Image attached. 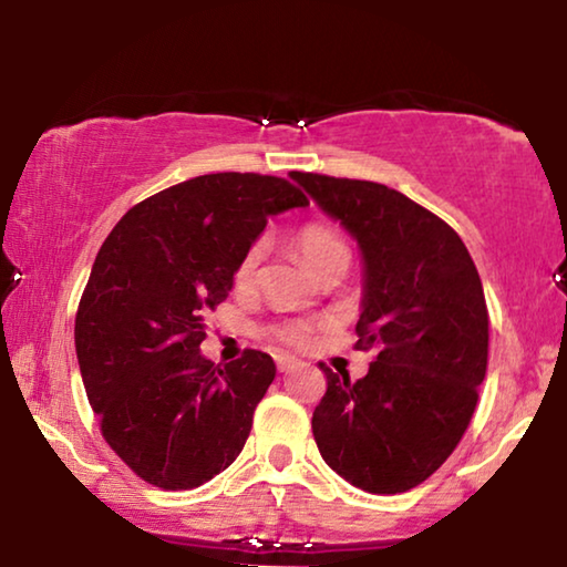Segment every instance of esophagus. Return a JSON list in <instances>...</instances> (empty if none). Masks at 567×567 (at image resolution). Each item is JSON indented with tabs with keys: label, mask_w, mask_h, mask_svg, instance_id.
I'll list each match as a JSON object with an SVG mask.
<instances>
[{
	"label": "esophagus",
	"mask_w": 567,
	"mask_h": 567,
	"mask_svg": "<svg viewBox=\"0 0 567 567\" xmlns=\"http://www.w3.org/2000/svg\"><path fill=\"white\" fill-rule=\"evenodd\" d=\"M293 361L291 355H276V367H278V371H289V369H293Z\"/></svg>",
	"instance_id": "34e87169"
}]
</instances>
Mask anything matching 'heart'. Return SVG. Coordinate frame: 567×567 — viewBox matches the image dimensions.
<instances>
[{
    "mask_svg": "<svg viewBox=\"0 0 567 567\" xmlns=\"http://www.w3.org/2000/svg\"><path fill=\"white\" fill-rule=\"evenodd\" d=\"M297 247L301 258H305V262L312 270L320 266L330 252L348 250L343 239L338 237V231L324 227V224H305V227L297 231ZM262 252H266V243H262V239H255V243L247 245V250L239 255L235 266V284L239 289H250V286L258 281ZM320 324H322L320 320H284V322L270 324L268 332L270 338L278 340V343L289 348H307L312 343L315 330L320 328Z\"/></svg>",
    "mask_w": 567,
    "mask_h": 567,
    "instance_id": "heart-1",
    "label": "heart"
}]
</instances>
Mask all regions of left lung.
Wrapping results in <instances>:
<instances>
[{
  "label": "left lung",
  "mask_w": 567,
  "mask_h": 567,
  "mask_svg": "<svg viewBox=\"0 0 567 567\" xmlns=\"http://www.w3.org/2000/svg\"><path fill=\"white\" fill-rule=\"evenodd\" d=\"M359 239V351L377 348L351 382L320 363L328 390L312 415L322 460L374 495L429 480L460 444L487 371V305L462 237L400 190L371 181L293 173Z\"/></svg>",
  "instance_id": "1"
}]
</instances>
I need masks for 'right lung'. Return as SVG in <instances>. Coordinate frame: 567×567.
Wrapping results in <instances>:
<instances>
[{"label":"right lung","instance_id":"add662e5","mask_svg":"<svg viewBox=\"0 0 567 567\" xmlns=\"http://www.w3.org/2000/svg\"><path fill=\"white\" fill-rule=\"evenodd\" d=\"M307 204L284 177L198 175L128 208L105 237L74 346L103 439L144 483L190 491L243 452L276 363L255 348L227 367L204 359V315L229 297L268 216Z\"/></svg>","mask_w":567,"mask_h":567}]
</instances>
